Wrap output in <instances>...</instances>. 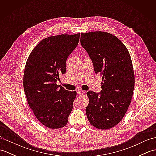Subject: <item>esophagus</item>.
<instances>
[{"label":"esophagus","instance_id":"obj_1","mask_svg":"<svg viewBox=\"0 0 156 156\" xmlns=\"http://www.w3.org/2000/svg\"><path fill=\"white\" fill-rule=\"evenodd\" d=\"M77 93L78 94H83L85 93V91L82 90H80V89H78V90H77Z\"/></svg>","mask_w":156,"mask_h":156}]
</instances>
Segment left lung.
Segmentation results:
<instances>
[{"label": "left lung", "mask_w": 156, "mask_h": 156, "mask_svg": "<svg viewBox=\"0 0 156 156\" xmlns=\"http://www.w3.org/2000/svg\"><path fill=\"white\" fill-rule=\"evenodd\" d=\"M80 43L102 81L100 93H87L88 120L97 129H111L123 118L133 97L135 74L130 54L120 39L107 32L81 34Z\"/></svg>", "instance_id": "obj_1"}]
</instances>
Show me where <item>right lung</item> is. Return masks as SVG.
Masks as SVG:
<instances>
[{"mask_svg":"<svg viewBox=\"0 0 156 156\" xmlns=\"http://www.w3.org/2000/svg\"><path fill=\"white\" fill-rule=\"evenodd\" d=\"M80 34L45 38L29 54L23 76V87L29 107L37 120L50 129L68 123L76 91L56 84L66 73V60L78 45Z\"/></svg>","mask_w":156,"mask_h":156,"instance_id":"1","label":"right lung"}]
</instances>
